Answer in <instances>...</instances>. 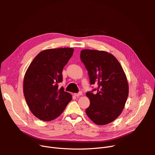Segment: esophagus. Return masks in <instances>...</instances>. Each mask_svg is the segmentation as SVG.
<instances>
[{"instance_id": "1", "label": "esophagus", "mask_w": 155, "mask_h": 155, "mask_svg": "<svg viewBox=\"0 0 155 155\" xmlns=\"http://www.w3.org/2000/svg\"><path fill=\"white\" fill-rule=\"evenodd\" d=\"M74 95H75V96H76V97H79V96L82 95V92H78V93L75 94Z\"/></svg>"}]
</instances>
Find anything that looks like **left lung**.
<instances>
[{"label":"left lung","mask_w":155,"mask_h":155,"mask_svg":"<svg viewBox=\"0 0 155 155\" xmlns=\"http://www.w3.org/2000/svg\"><path fill=\"white\" fill-rule=\"evenodd\" d=\"M80 59L88 71L90 84L97 85L86 93L91 104L85 112L96 124H107L119 117L127 101L129 87L125 73L116 57L106 51L83 50Z\"/></svg>","instance_id":"1"}]
</instances>
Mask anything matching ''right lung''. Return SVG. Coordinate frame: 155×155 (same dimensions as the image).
I'll list each match as a JSON object with an SVG mask.
<instances>
[{
    "instance_id": "add662e5",
    "label": "right lung",
    "mask_w": 155,
    "mask_h": 155,
    "mask_svg": "<svg viewBox=\"0 0 155 155\" xmlns=\"http://www.w3.org/2000/svg\"><path fill=\"white\" fill-rule=\"evenodd\" d=\"M73 53L71 48L40 52L29 66L23 91L28 107L37 118L50 121L58 117L71 101V95L59 88L62 71Z\"/></svg>"
}]
</instances>
